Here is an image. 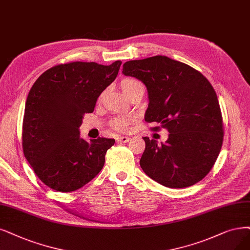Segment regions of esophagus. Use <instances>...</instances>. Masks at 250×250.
Returning <instances> with one entry per match:
<instances>
[{
  "mask_svg": "<svg viewBox=\"0 0 250 250\" xmlns=\"http://www.w3.org/2000/svg\"><path fill=\"white\" fill-rule=\"evenodd\" d=\"M128 140H130V138L126 137V136H119L117 138V141L123 142V143H126V142H128Z\"/></svg>",
  "mask_w": 250,
  "mask_h": 250,
  "instance_id": "obj_1",
  "label": "esophagus"
}]
</instances>
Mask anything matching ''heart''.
I'll return each mask as SVG.
<instances>
[{"instance_id":"1","label":"heart","mask_w":250,"mask_h":250,"mask_svg":"<svg viewBox=\"0 0 250 250\" xmlns=\"http://www.w3.org/2000/svg\"><path fill=\"white\" fill-rule=\"evenodd\" d=\"M137 83H139V81H137L135 79H132V78H125L122 81V83H120V87H122L123 91H126L127 89H130L132 86H134L135 84H137ZM128 120L127 118L125 117H118L114 120V126L117 128V130H120V131H125L127 128L128 126Z\"/></svg>"}]
</instances>
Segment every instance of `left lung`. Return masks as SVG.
<instances>
[{
    "label": "left lung",
    "instance_id": "8db88e82",
    "mask_svg": "<svg viewBox=\"0 0 250 250\" xmlns=\"http://www.w3.org/2000/svg\"><path fill=\"white\" fill-rule=\"evenodd\" d=\"M123 74L142 81L147 88L145 122L158 123L169 132L161 144L143 138L144 173L171 188L202 180L213 167L224 140L223 117L210 82L188 64L165 55L128 61Z\"/></svg>",
    "mask_w": 250,
    "mask_h": 250
}]
</instances>
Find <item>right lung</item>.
I'll use <instances>...</instances> for the list:
<instances>
[{"instance_id":"right-lung-1","label":"right lung","mask_w":250,"mask_h":250,"mask_svg":"<svg viewBox=\"0 0 250 250\" xmlns=\"http://www.w3.org/2000/svg\"><path fill=\"white\" fill-rule=\"evenodd\" d=\"M122 62L109 66L73 62L45 71L27 95L22 147L39 179L62 192L76 190L94 179L114 139L89 142L80 137L84 113H91L100 95L112 83Z\"/></svg>"}]
</instances>
